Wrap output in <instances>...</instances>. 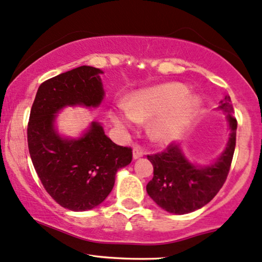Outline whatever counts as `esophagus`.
I'll list each match as a JSON object with an SVG mask.
<instances>
[{
    "instance_id": "34e87169",
    "label": "esophagus",
    "mask_w": 262,
    "mask_h": 262,
    "mask_svg": "<svg viewBox=\"0 0 262 262\" xmlns=\"http://www.w3.org/2000/svg\"><path fill=\"white\" fill-rule=\"evenodd\" d=\"M144 155V152H143V150H141L139 148H135L134 149V152H132V157H134V160H138L141 159V157Z\"/></svg>"
}]
</instances>
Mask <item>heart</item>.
Listing matches in <instances>:
<instances>
[{"instance_id":"1","label":"heart","mask_w":262,"mask_h":262,"mask_svg":"<svg viewBox=\"0 0 262 262\" xmlns=\"http://www.w3.org/2000/svg\"><path fill=\"white\" fill-rule=\"evenodd\" d=\"M182 83L170 82L136 93L126 103L110 112L112 123L120 130H127L136 121L152 119L149 136L160 144H167L184 134L194 119L200 100L188 95Z\"/></svg>"}]
</instances>
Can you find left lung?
<instances>
[{
    "label": "left lung",
    "instance_id": "obj_1",
    "mask_svg": "<svg viewBox=\"0 0 262 262\" xmlns=\"http://www.w3.org/2000/svg\"><path fill=\"white\" fill-rule=\"evenodd\" d=\"M218 110L228 114L230 136L227 148L216 162L198 166L187 160L179 144H169L162 152L148 155L154 167V177L146 192L161 209L174 214H185L200 209L214 198L224 185L230 170L236 145L237 121L230 96H225Z\"/></svg>",
    "mask_w": 262,
    "mask_h": 262
}]
</instances>
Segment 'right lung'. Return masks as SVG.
I'll return each instance as SVG.
<instances>
[{
	"label": "right lung",
	"instance_id": "obj_1",
	"mask_svg": "<svg viewBox=\"0 0 262 262\" xmlns=\"http://www.w3.org/2000/svg\"><path fill=\"white\" fill-rule=\"evenodd\" d=\"M102 71L82 66L42 82L32 105L27 127L28 150L46 192L60 206L87 211L112 191L116 174L132 161V149L113 143L93 121L78 138L62 137L57 113L67 106L98 107L105 92Z\"/></svg>",
	"mask_w": 262,
	"mask_h": 262
}]
</instances>
